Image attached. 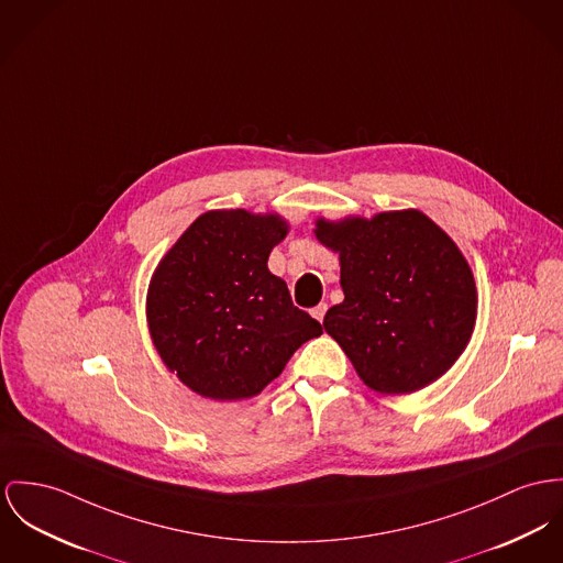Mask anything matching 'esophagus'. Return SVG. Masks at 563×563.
Segmentation results:
<instances>
[{
  "mask_svg": "<svg viewBox=\"0 0 563 563\" xmlns=\"http://www.w3.org/2000/svg\"><path fill=\"white\" fill-rule=\"evenodd\" d=\"M325 310H328V303H317L314 308H310V314H312L317 321H323V317H325Z\"/></svg>",
  "mask_w": 563,
  "mask_h": 563,
  "instance_id": "esophagus-1",
  "label": "esophagus"
}]
</instances>
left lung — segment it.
I'll list each match as a JSON object with an SVG mask.
<instances>
[{
  "label": "left lung",
  "mask_w": 563,
  "mask_h": 563,
  "mask_svg": "<svg viewBox=\"0 0 563 563\" xmlns=\"http://www.w3.org/2000/svg\"><path fill=\"white\" fill-rule=\"evenodd\" d=\"M317 240L339 253L345 300L323 317L357 377L379 394L431 386L474 334V272L454 240L420 210L317 218Z\"/></svg>",
  "instance_id": "left-lung-1"
}]
</instances>
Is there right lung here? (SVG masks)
I'll return each mask as SVG.
<instances>
[{"instance_id":"right-lung-1","label":"right lung","mask_w":563,"mask_h":563,"mask_svg":"<svg viewBox=\"0 0 563 563\" xmlns=\"http://www.w3.org/2000/svg\"><path fill=\"white\" fill-rule=\"evenodd\" d=\"M287 233L276 212L210 210L156 265L145 300L150 336L165 366L199 396H257L298 346L321 334L267 269Z\"/></svg>"}]
</instances>
